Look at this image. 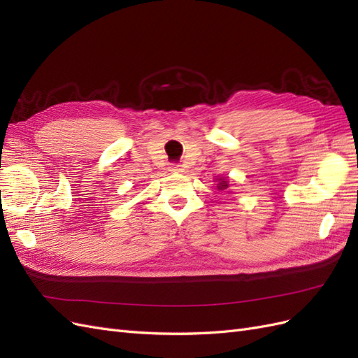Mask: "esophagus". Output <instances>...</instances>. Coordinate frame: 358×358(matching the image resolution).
I'll return each instance as SVG.
<instances>
[{
  "label": "esophagus",
  "instance_id": "esophagus-1",
  "mask_svg": "<svg viewBox=\"0 0 358 358\" xmlns=\"http://www.w3.org/2000/svg\"><path fill=\"white\" fill-rule=\"evenodd\" d=\"M170 171H175V173H179V171H182V166L180 164H170Z\"/></svg>",
  "mask_w": 358,
  "mask_h": 358
}]
</instances>
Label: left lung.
<instances>
[{
  "label": "left lung",
  "instance_id": "1",
  "mask_svg": "<svg viewBox=\"0 0 358 358\" xmlns=\"http://www.w3.org/2000/svg\"><path fill=\"white\" fill-rule=\"evenodd\" d=\"M227 187H229V185H227V182L225 180H221V183H220V185H218V188H227Z\"/></svg>",
  "mask_w": 358,
  "mask_h": 358
}]
</instances>
